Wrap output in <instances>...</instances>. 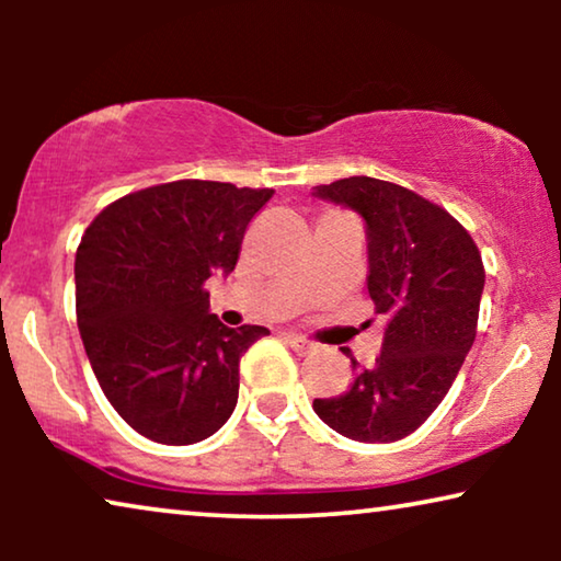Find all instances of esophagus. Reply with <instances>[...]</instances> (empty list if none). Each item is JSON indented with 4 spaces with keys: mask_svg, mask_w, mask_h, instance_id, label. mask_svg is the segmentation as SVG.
<instances>
[{
    "mask_svg": "<svg viewBox=\"0 0 561 561\" xmlns=\"http://www.w3.org/2000/svg\"><path fill=\"white\" fill-rule=\"evenodd\" d=\"M283 336H286V342L290 344V347H294V352H298V355H311V352H313V342L304 340L301 334H296V332H286Z\"/></svg>",
    "mask_w": 561,
    "mask_h": 561,
    "instance_id": "34e87169",
    "label": "esophagus"
}]
</instances>
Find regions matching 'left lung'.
<instances>
[{"instance_id": "1", "label": "left lung", "mask_w": 561, "mask_h": 561, "mask_svg": "<svg viewBox=\"0 0 561 561\" xmlns=\"http://www.w3.org/2000/svg\"><path fill=\"white\" fill-rule=\"evenodd\" d=\"M367 227V290L388 319L373 367L352 359L355 380L313 411L355 442H398L449 393L474 334L485 267L470 232L447 209L398 183L350 175L313 191Z\"/></svg>"}]
</instances>
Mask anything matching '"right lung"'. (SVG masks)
Returning a JSON list of instances; mask_svg holds the SVG:
<instances>
[{"mask_svg":"<svg viewBox=\"0 0 561 561\" xmlns=\"http://www.w3.org/2000/svg\"><path fill=\"white\" fill-rule=\"evenodd\" d=\"M273 188L171 181L117 198L76 250V321L106 401L158 444L219 432L240 393V357L265 327L229 329L204 283L229 275Z\"/></svg>","mask_w":561,"mask_h":561,"instance_id":"1","label":"right lung"}]
</instances>
